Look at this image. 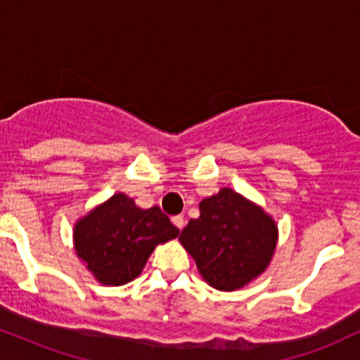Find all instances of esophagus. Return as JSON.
Masks as SVG:
<instances>
[{"label": "esophagus", "mask_w": 360, "mask_h": 360, "mask_svg": "<svg viewBox=\"0 0 360 360\" xmlns=\"http://www.w3.org/2000/svg\"><path fill=\"white\" fill-rule=\"evenodd\" d=\"M172 223H174L177 229L183 230L186 225V220H184V217H181V214H176V217H172Z\"/></svg>", "instance_id": "obj_1"}]
</instances>
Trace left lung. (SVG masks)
I'll use <instances>...</instances> for the list:
<instances>
[{
    "mask_svg": "<svg viewBox=\"0 0 360 360\" xmlns=\"http://www.w3.org/2000/svg\"><path fill=\"white\" fill-rule=\"evenodd\" d=\"M179 240L210 286L235 291L259 278L278 243V225L260 206L221 188L200 203Z\"/></svg>",
    "mask_w": 360,
    "mask_h": 360,
    "instance_id": "obj_1",
    "label": "left lung"
}]
</instances>
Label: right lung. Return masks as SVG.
Here are the masks:
<instances>
[{
  "label": "right lung",
  "instance_id": "obj_1",
  "mask_svg": "<svg viewBox=\"0 0 360 360\" xmlns=\"http://www.w3.org/2000/svg\"><path fill=\"white\" fill-rule=\"evenodd\" d=\"M177 235L179 230L159 206L142 210L117 193L76 221L74 249L98 283L122 286L142 272L159 243Z\"/></svg>",
  "mask_w": 360,
  "mask_h": 360
}]
</instances>
